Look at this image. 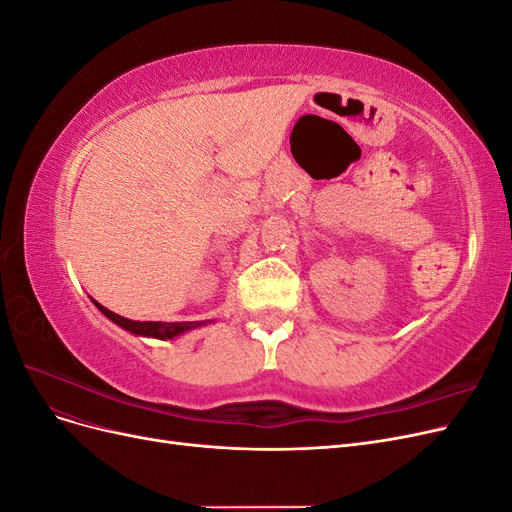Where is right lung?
<instances>
[{"instance_id":"obj_1","label":"right lung","mask_w":512,"mask_h":512,"mask_svg":"<svg viewBox=\"0 0 512 512\" xmlns=\"http://www.w3.org/2000/svg\"><path fill=\"white\" fill-rule=\"evenodd\" d=\"M94 301V299H91ZM94 305L100 309V312L108 318L113 320L115 324H119L121 329L130 331L132 335H141V337H156V339H175L183 333L188 331H194L198 327H205V324H211L213 320H198V322H153V320H147V322H141V320H130V318H123L115 312H111V309H106L104 305H100L98 301H94Z\"/></svg>"}]
</instances>
